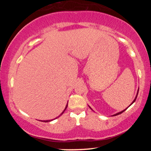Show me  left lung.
<instances>
[{
    "instance_id": "8db88e82",
    "label": "left lung",
    "mask_w": 151,
    "mask_h": 151,
    "mask_svg": "<svg viewBox=\"0 0 151 151\" xmlns=\"http://www.w3.org/2000/svg\"><path fill=\"white\" fill-rule=\"evenodd\" d=\"M138 93H139V91H138V92H137V96H136V97H135V99H134V100L133 101V102H132V103H131V104H132V103H134V102L135 101H136V99H137V95H138ZM131 105H130V106H131ZM127 109V108L126 109H124V111H121V112H118V113H116V114H114V115L113 116H116V115H119V114H121V113H122V112H123L124 111H126V110Z\"/></svg>"
}]
</instances>
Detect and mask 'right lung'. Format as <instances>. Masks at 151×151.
I'll list each match as a JSON object with an SVG mask.
<instances>
[{
  "mask_svg": "<svg viewBox=\"0 0 151 151\" xmlns=\"http://www.w3.org/2000/svg\"><path fill=\"white\" fill-rule=\"evenodd\" d=\"M67 106H68V105H66V107H65V110H64V111H63V112H62V113H61V114H60V115H59V116H60V115H62V114H63L64 113V112H65V110H66V108H67ZM58 117H57V118H58ZM56 119H57V118H56ZM51 121H52V120H51ZM49 121H50V120H48V121H42V122H49Z\"/></svg>",
  "mask_w": 151,
  "mask_h": 151,
  "instance_id": "add662e5",
  "label": "right lung"
}]
</instances>
